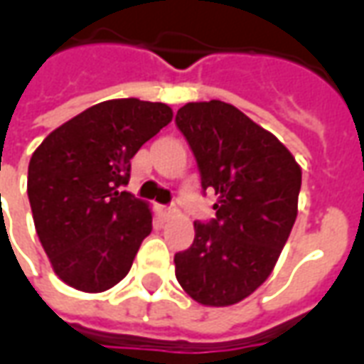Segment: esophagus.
I'll use <instances>...</instances> for the list:
<instances>
[{
    "mask_svg": "<svg viewBox=\"0 0 364 364\" xmlns=\"http://www.w3.org/2000/svg\"><path fill=\"white\" fill-rule=\"evenodd\" d=\"M175 213H177V210H175L173 206H161V216H164V220H171L175 216Z\"/></svg>",
    "mask_w": 364,
    "mask_h": 364,
    "instance_id": "obj_1",
    "label": "esophagus"
}]
</instances>
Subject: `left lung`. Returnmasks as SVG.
<instances>
[{
    "label": "left lung",
    "instance_id": "left-lung-1",
    "mask_svg": "<svg viewBox=\"0 0 364 364\" xmlns=\"http://www.w3.org/2000/svg\"><path fill=\"white\" fill-rule=\"evenodd\" d=\"M218 195L216 218L195 222V242L175 253V277L203 306H232L273 273L298 214L302 169L287 146L224 101L183 105L175 117Z\"/></svg>",
    "mask_w": 364,
    "mask_h": 364
}]
</instances>
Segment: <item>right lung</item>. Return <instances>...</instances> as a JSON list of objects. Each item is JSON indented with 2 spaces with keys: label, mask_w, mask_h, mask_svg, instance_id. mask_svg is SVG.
<instances>
[{
  "label": "right lung",
  "mask_w": 364,
  "mask_h": 364,
  "mask_svg": "<svg viewBox=\"0 0 364 364\" xmlns=\"http://www.w3.org/2000/svg\"><path fill=\"white\" fill-rule=\"evenodd\" d=\"M173 119L136 97L97 103L52 130L28 161L36 234L54 273L82 292L112 289L151 232V208L127 191L130 159Z\"/></svg>",
  "instance_id": "add662e5"
}]
</instances>
